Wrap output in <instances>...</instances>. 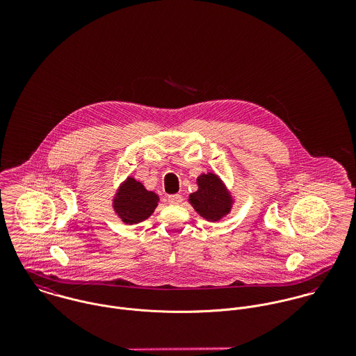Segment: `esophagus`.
Returning <instances> with one entry per match:
<instances>
[{
  "label": "esophagus",
  "mask_w": 356,
  "mask_h": 356,
  "mask_svg": "<svg viewBox=\"0 0 356 356\" xmlns=\"http://www.w3.org/2000/svg\"><path fill=\"white\" fill-rule=\"evenodd\" d=\"M168 203L170 204H181L182 203V196L181 195H171V196H168Z\"/></svg>",
  "instance_id": "1"
}]
</instances>
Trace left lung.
Masks as SVG:
<instances>
[{
  "label": "left lung",
  "instance_id": "left-lung-1",
  "mask_svg": "<svg viewBox=\"0 0 356 356\" xmlns=\"http://www.w3.org/2000/svg\"><path fill=\"white\" fill-rule=\"evenodd\" d=\"M197 185L199 189L191 193L189 203L204 219L218 222L232 211L233 197L216 174H202L197 177Z\"/></svg>",
  "mask_w": 356,
  "mask_h": 356
}]
</instances>
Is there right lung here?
<instances>
[{
	"label": "right lung",
	"instance_id": "obj_1",
	"mask_svg": "<svg viewBox=\"0 0 356 356\" xmlns=\"http://www.w3.org/2000/svg\"><path fill=\"white\" fill-rule=\"evenodd\" d=\"M159 196L144 188L141 182L129 177L113 197V209L118 216L129 225L148 219L157 207Z\"/></svg>",
	"mask_w": 356,
	"mask_h": 356
}]
</instances>
